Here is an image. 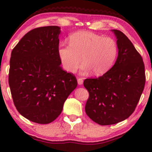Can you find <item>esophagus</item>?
Returning <instances> with one entry per match:
<instances>
[{"mask_svg":"<svg viewBox=\"0 0 152 152\" xmlns=\"http://www.w3.org/2000/svg\"><path fill=\"white\" fill-rule=\"evenodd\" d=\"M78 84L79 85H82V84H83V80H82V78H78Z\"/></svg>","mask_w":152,"mask_h":152,"instance_id":"obj_1","label":"esophagus"}]
</instances>
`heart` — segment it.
I'll use <instances>...</instances> for the list:
<instances>
[{"label": "heart", "mask_w": 152, "mask_h": 152, "mask_svg": "<svg viewBox=\"0 0 152 152\" xmlns=\"http://www.w3.org/2000/svg\"><path fill=\"white\" fill-rule=\"evenodd\" d=\"M69 45L61 44L58 55L63 68L74 72L82 60L83 72L92 71L94 76H101L111 68L117 55V45L109 37L87 31H80L69 37Z\"/></svg>", "instance_id": "obj_1"}]
</instances>
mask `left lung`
I'll use <instances>...</instances> for the list:
<instances>
[{
	"label": "left lung",
	"mask_w": 152,
	"mask_h": 152,
	"mask_svg": "<svg viewBox=\"0 0 152 152\" xmlns=\"http://www.w3.org/2000/svg\"><path fill=\"white\" fill-rule=\"evenodd\" d=\"M111 31L117 39L116 62L102 76L84 81L89 92L86 113L101 125L116 124L127 119L135 110L145 83L141 55L124 33Z\"/></svg>",
	"instance_id": "obj_1"
}]
</instances>
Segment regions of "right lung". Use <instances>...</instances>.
<instances>
[{
    "label": "right lung",
    "instance_id": "obj_1",
    "mask_svg": "<svg viewBox=\"0 0 152 152\" xmlns=\"http://www.w3.org/2000/svg\"><path fill=\"white\" fill-rule=\"evenodd\" d=\"M60 27L35 28L11 52L9 84L18 111L31 121L48 124L62 111L77 80L60 66L58 55Z\"/></svg>",
    "mask_w": 152,
    "mask_h": 152
}]
</instances>
